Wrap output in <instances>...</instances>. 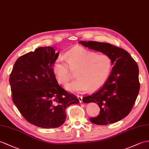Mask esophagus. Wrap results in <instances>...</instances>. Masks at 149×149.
Returning <instances> with one entry per match:
<instances>
[{
  "label": "esophagus",
  "mask_w": 149,
  "mask_h": 149,
  "mask_svg": "<svg viewBox=\"0 0 149 149\" xmlns=\"http://www.w3.org/2000/svg\"><path fill=\"white\" fill-rule=\"evenodd\" d=\"M77 97L79 99L80 103H81L82 102V96H79V95H77Z\"/></svg>",
  "instance_id": "esophagus-1"
}]
</instances>
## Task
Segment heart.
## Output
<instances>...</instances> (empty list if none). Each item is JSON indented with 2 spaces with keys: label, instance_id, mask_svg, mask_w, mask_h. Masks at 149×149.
I'll use <instances>...</instances> for the list:
<instances>
[{
  "label": "heart",
  "instance_id": "obj_1",
  "mask_svg": "<svg viewBox=\"0 0 149 149\" xmlns=\"http://www.w3.org/2000/svg\"><path fill=\"white\" fill-rule=\"evenodd\" d=\"M67 60L62 56L55 59L52 70L61 84H65L71 77L70 68L77 69L78 79L65 86L70 92L81 93L94 91L100 89L106 82L112 67V60L107 54L77 46L68 51L65 54Z\"/></svg>",
  "mask_w": 149,
  "mask_h": 149
}]
</instances>
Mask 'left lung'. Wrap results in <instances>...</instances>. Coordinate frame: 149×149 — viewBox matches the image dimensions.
Masks as SVG:
<instances>
[{
    "label": "left lung",
    "mask_w": 149,
    "mask_h": 149,
    "mask_svg": "<svg viewBox=\"0 0 149 149\" xmlns=\"http://www.w3.org/2000/svg\"><path fill=\"white\" fill-rule=\"evenodd\" d=\"M79 43L108 54L113 65L111 74L102 88L82 98L84 103L95 102L100 109L99 115L89 120L98 125L119 121L130 113L140 91L136 62L126 51L110 44L95 41H80Z\"/></svg>",
    "instance_id": "left-lung-1"
}]
</instances>
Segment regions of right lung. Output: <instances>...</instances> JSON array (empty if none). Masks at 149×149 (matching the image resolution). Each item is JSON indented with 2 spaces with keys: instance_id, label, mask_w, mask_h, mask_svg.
<instances>
[{
  "instance_id": "1",
  "label": "right lung",
  "mask_w": 149,
  "mask_h": 149,
  "mask_svg": "<svg viewBox=\"0 0 149 149\" xmlns=\"http://www.w3.org/2000/svg\"><path fill=\"white\" fill-rule=\"evenodd\" d=\"M59 55L52 47H40L18 58L10 74L13 102L28 122L54 128L66 119L65 110L79 100L58 84L52 70Z\"/></svg>"
}]
</instances>
